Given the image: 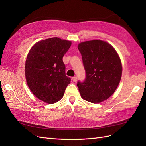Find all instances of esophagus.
I'll list each match as a JSON object with an SVG mask.
<instances>
[{"label":"esophagus","instance_id":"esophagus-1","mask_svg":"<svg viewBox=\"0 0 146 146\" xmlns=\"http://www.w3.org/2000/svg\"><path fill=\"white\" fill-rule=\"evenodd\" d=\"M72 79L73 82H77V77L76 76V77H73L72 78Z\"/></svg>","mask_w":146,"mask_h":146}]
</instances>
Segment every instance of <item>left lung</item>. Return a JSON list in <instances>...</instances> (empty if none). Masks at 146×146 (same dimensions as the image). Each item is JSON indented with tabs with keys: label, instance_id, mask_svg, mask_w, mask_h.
<instances>
[{
	"label": "left lung",
	"instance_id": "left-lung-1",
	"mask_svg": "<svg viewBox=\"0 0 146 146\" xmlns=\"http://www.w3.org/2000/svg\"><path fill=\"white\" fill-rule=\"evenodd\" d=\"M78 48L86 72L85 80L77 85L81 97L94 104L107 100L116 91L122 76L116 51L110 44L97 39L81 42Z\"/></svg>",
	"mask_w": 146,
	"mask_h": 146
}]
</instances>
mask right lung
<instances>
[{"instance_id":"obj_1","label":"right lung","mask_w":146,"mask_h":146,"mask_svg":"<svg viewBox=\"0 0 146 146\" xmlns=\"http://www.w3.org/2000/svg\"><path fill=\"white\" fill-rule=\"evenodd\" d=\"M70 46L71 41L52 38L36 42L29 52L25 67L26 81L32 93L44 102L59 101L70 83L63 61Z\"/></svg>"}]
</instances>
